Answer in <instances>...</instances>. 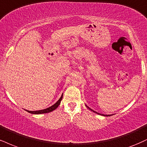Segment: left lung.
I'll list each match as a JSON object with an SVG mask.
<instances>
[{
	"instance_id": "left-lung-1",
	"label": "left lung",
	"mask_w": 147,
	"mask_h": 147,
	"mask_svg": "<svg viewBox=\"0 0 147 147\" xmlns=\"http://www.w3.org/2000/svg\"><path fill=\"white\" fill-rule=\"evenodd\" d=\"M87 107H88V109H90V110H91V111H93V112H94L96 113V114H98V113H97L96 112H94V110H92V109H90V107H88V106H87ZM100 115H102V116H109V115H104V114H100Z\"/></svg>"
}]
</instances>
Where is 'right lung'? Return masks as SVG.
Returning <instances> with one entry per match:
<instances>
[{
  "label": "right lung",
  "mask_w": 147,
  "mask_h": 147,
  "mask_svg": "<svg viewBox=\"0 0 147 147\" xmlns=\"http://www.w3.org/2000/svg\"><path fill=\"white\" fill-rule=\"evenodd\" d=\"M62 97H63V94L61 95V96L60 97V98L59 100H57V102L56 103H55L53 105L51 106L50 107H48L47 109H42V110H38V111H27L28 112L31 113V114H46V113H49L51 112H53V111L55 110L57 107H58L60 105V102H61V100L62 99Z\"/></svg>",
  "instance_id": "1"
}]
</instances>
